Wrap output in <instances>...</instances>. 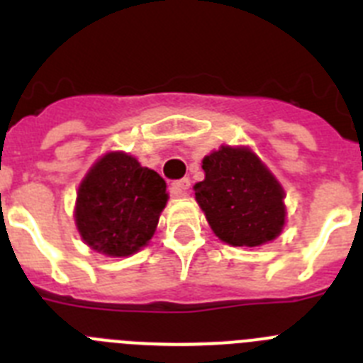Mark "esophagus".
Here are the masks:
<instances>
[{
  "mask_svg": "<svg viewBox=\"0 0 363 363\" xmlns=\"http://www.w3.org/2000/svg\"><path fill=\"white\" fill-rule=\"evenodd\" d=\"M189 187H191V179L189 178H182L178 179V182H174L172 184V192H174L176 196H185L189 191Z\"/></svg>",
  "mask_w": 363,
  "mask_h": 363,
  "instance_id": "34e87169",
  "label": "esophagus"
}]
</instances>
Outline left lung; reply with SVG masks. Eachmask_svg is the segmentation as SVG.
Here are the masks:
<instances>
[{
	"label": "left lung",
	"instance_id": "1",
	"mask_svg": "<svg viewBox=\"0 0 363 363\" xmlns=\"http://www.w3.org/2000/svg\"><path fill=\"white\" fill-rule=\"evenodd\" d=\"M201 167L205 179L194 194L221 242L256 247L277 238L285 223L284 189L251 149L221 147Z\"/></svg>",
	"mask_w": 363,
	"mask_h": 363
}]
</instances>
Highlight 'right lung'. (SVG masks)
I'll list each match as a JSON object with an SVG mask.
<instances>
[{"instance_id": "1", "label": "right lung", "mask_w": 363, "mask_h": 363, "mask_svg": "<svg viewBox=\"0 0 363 363\" xmlns=\"http://www.w3.org/2000/svg\"><path fill=\"white\" fill-rule=\"evenodd\" d=\"M167 203L158 172L125 152H108L79 185L76 225L83 242L107 256H129L152 238Z\"/></svg>"}]
</instances>
